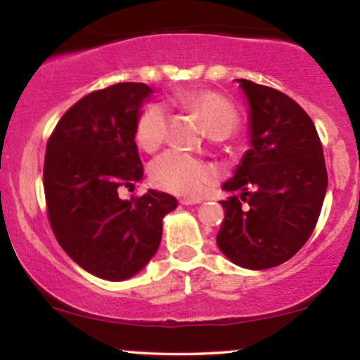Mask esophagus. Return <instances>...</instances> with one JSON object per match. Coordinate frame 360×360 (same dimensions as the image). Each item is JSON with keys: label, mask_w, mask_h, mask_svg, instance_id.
<instances>
[{"label": "esophagus", "mask_w": 360, "mask_h": 360, "mask_svg": "<svg viewBox=\"0 0 360 360\" xmlns=\"http://www.w3.org/2000/svg\"><path fill=\"white\" fill-rule=\"evenodd\" d=\"M179 203L181 205H186V206H189V205H196V203H201L200 200H193V198H183V200H179Z\"/></svg>", "instance_id": "obj_1"}]
</instances>
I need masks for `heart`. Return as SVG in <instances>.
<instances>
[{
	"label": "heart",
	"instance_id": "b5f03b06",
	"mask_svg": "<svg viewBox=\"0 0 360 360\" xmlns=\"http://www.w3.org/2000/svg\"><path fill=\"white\" fill-rule=\"evenodd\" d=\"M174 101L184 110L193 111L203 120L212 137H229L238 127L235 106L221 94L210 89H186L174 94ZM169 130L167 111L159 103L147 105L139 115L135 139L143 150L154 152L166 142ZM152 183L164 191L179 196L198 198L218 177L213 164L188 152L171 148L160 154L150 166Z\"/></svg>",
	"mask_w": 360,
	"mask_h": 360
}]
</instances>
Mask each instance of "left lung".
<instances>
[{"label":"left lung","mask_w":360,"mask_h":360,"mask_svg":"<svg viewBox=\"0 0 360 360\" xmlns=\"http://www.w3.org/2000/svg\"><path fill=\"white\" fill-rule=\"evenodd\" d=\"M250 103V143L226 191L217 243L237 266L269 269L286 262L315 230L328 184L320 137L288 94L238 79Z\"/></svg>","instance_id":"left-lung-1"}]
</instances>
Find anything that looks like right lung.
I'll use <instances>...</instances> for the list:
<instances>
[{
	"instance_id": "right-lung-1",
	"label": "right lung",
	"mask_w": 360,
	"mask_h": 360,
	"mask_svg": "<svg viewBox=\"0 0 360 360\" xmlns=\"http://www.w3.org/2000/svg\"><path fill=\"white\" fill-rule=\"evenodd\" d=\"M150 93L143 82L93 91L62 115L47 140L51 229L65 254L101 279L137 274L159 249L162 218L177 206L174 196L154 189L130 200L118 196L143 176L135 127Z\"/></svg>"
}]
</instances>
